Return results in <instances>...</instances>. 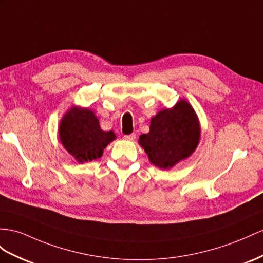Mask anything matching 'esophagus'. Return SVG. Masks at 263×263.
<instances>
[{
  "label": "esophagus",
  "instance_id": "obj_1",
  "mask_svg": "<svg viewBox=\"0 0 263 263\" xmlns=\"http://www.w3.org/2000/svg\"><path fill=\"white\" fill-rule=\"evenodd\" d=\"M124 139L125 140H129V141H133L134 139H136V134L131 133V134H129V136H124Z\"/></svg>",
  "mask_w": 263,
  "mask_h": 263
}]
</instances>
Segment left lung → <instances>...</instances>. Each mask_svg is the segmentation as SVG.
Segmentation results:
<instances>
[{
	"label": "left lung",
	"instance_id": "1",
	"mask_svg": "<svg viewBox=\"0 0 263 263\" xmlns=\"http://www.w3.org/2000/svg\"><path fill=\"white\" fill-rule=\"evenodd\" d=\"M200 138L197 113L185 99H181L151 119L150 131L141 134L139 144L153 165L169 170L196 151Z\"/></svg>",
	"mask_w": 263,
	"mask_h": 263
}]
</instances>
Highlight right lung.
<instances>
[{
  "label": "right lung",
  "mask_w": 263,
  "mask_h": 263,
  "mask_svg": "<svg viewBox=\"0 0 263 263\" xmlns=\"http://www.w3.org/2000/svg\"><path fill=\"white\" fill-rule=\"evenodd\" d=\"M59 138L64 149L79 163H84L102 157L103 150L117 136L101 129L92 110L73 105L60 121Z\"/></svg>",
  "instance_id": "1"
}]
</instances>
